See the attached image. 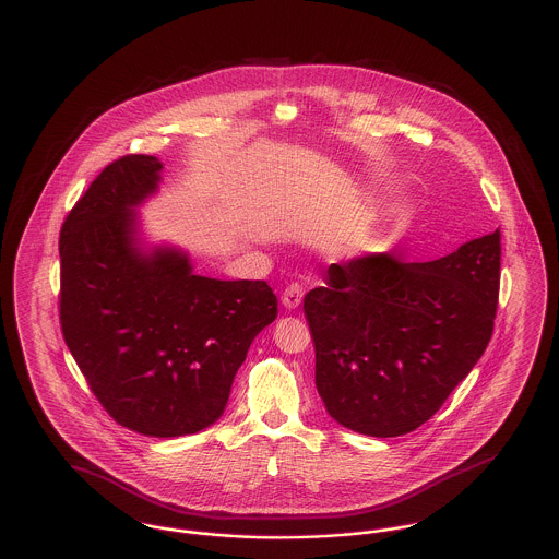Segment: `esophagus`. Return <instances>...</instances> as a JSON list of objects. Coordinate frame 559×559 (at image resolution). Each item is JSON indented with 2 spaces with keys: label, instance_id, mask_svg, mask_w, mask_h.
I'll return each mask as SVG.
<instances>
[{
  "label": "esophagus",
  "instance_id": "34e87169",
  "mask_svg": "<svg viewBox=\"0 0 559 559\" xmlns=\"http://www.w3.org/2000/svg\"><path fill=\"white\" fill-rule=\"evenodd\" d=\"M301 296H304V292H301L300 285H298V283H292V285L283 292L281 301H283V306H285L287 310H294V308L300 306Z\"/></svg>",
  "mask_w": 559,
  "mask_h": 559
}]
</instances>
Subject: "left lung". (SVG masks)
<instances>
[{
	"mask_svg": "<svg viewBox=\"0 0 559 559\" xmlns=\"http://www.w3.org/2000/svg\"><path fill=\"white\" fill-rule=\"evenodd\" d=\"M500 255L496 229L426 263L389 253L332 263L304 298L328 413L379 438L426 424L493 334Z\"/></svg>",
	"mask_w": 559,
	"mask_h": 559,
	"instance_id": "1",
	"label": "left lung"
}]
</instances>
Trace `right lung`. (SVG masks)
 I'll return each instance as SVG.
<instances>
[{
  "label": "right lung",
  "instance_id": "1",
  "mask_svg": "<svg viewBox=\"0 0 559 559\" xmlns=\"http://www.w3.org/2000/svg\"><path fill=\"white\" fill-rule=\"evenodd\" d=\"M162 162L126 155L88 185L59 236V319L106 413L129 430L173 438L213 426L259 332L276 319L265 281L193 274L174 247L144 251L138 213Z\"/></svg>",
  "mask_w": 559,
  "mask_h": 559
}]
</instances>
